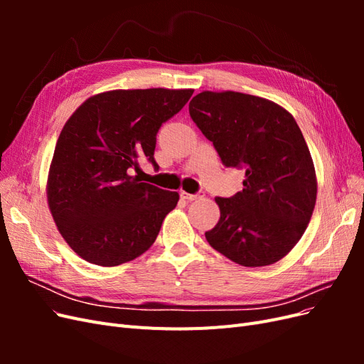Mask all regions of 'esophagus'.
Wrapping results in <instances>:
<instances>
[{"label":"esophagus","mask_w":364,"mask_h":364,"mask_svg":"<svg viewBox=\"0 0 364 364\" xmlns=\"http://www.w3.org/2000/svg\"><path fill=\"white\" fill-rule=\"evenodd\" d=\"M205 196V193L203 191H199V193H196V194H188V193H185V191H182L181 193V197L182 199H186V200H196V199H200V197H203Z\"/></svg>","instance_id":"34e87169"}]
</instances>
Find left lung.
<instances>
[{"instance_id": "8db88e82", "label": "left lung", "mask_w": 364, "mask_h": 364, "mask_svg": "<svg viewBox=\"0 0 364 364\" xmlns=\"http://www.w3.org/2000/svg\"><path fill=\"white\" fill-rule=\"evenodd\" d=\"M190 117L225 167L246 171L243 191L215 197L220 220L205 232L208 243L245 267L279 261L316 205L314 165L299 126L277 103L232 91L197 94Z\"/></svg>"}]
</instances>
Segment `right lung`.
<instances>
[{
  "instance_id": "add662e5",
  "label": "right lung",
  "mask_w": 364,
  "mask_h": 364,
  "mask_svg": "<svg viewBox=\"0 0 364 364\" xmlns=\"http://www.w3.org/2000/svg\"><path fill=\"white\" fill-rule=\"evenodd\" d=\"M193 90H132L94 95L63 126L48 174V205L77 255L103 267L146 252L179 194L141 182L139 162L155 161L162 123Z\"/></svg>"
}]
</instances>
